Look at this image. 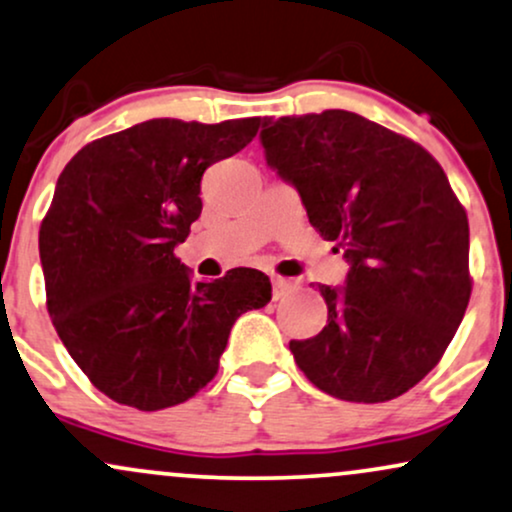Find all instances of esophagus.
<instances>
[{
	"label": "esophagus",
	"mask_w": 512,
	"mask_h": 512,
	"mask_svg": "<svg viewBox=\"0 0 512 512\" xmlns=\"http://www.w3.org/2000/svg\"><path fill=\"white\" fill-rule=\"evenodd\" d=\"M294 290H297V282L285 280V278H273V299H275V302H278V299L290 297Z\"/></svg>",
	"instance_id": "obj_1"
}]
</instances>
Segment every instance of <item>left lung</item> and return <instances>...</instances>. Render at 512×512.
<instances>
[{
	"label": "left lung",
	"instance_id": "8db88e82",
	"mask_svg": "<svg viewBox=\"0 0 512 512\" xmlns=\"http://www.w3.org/2000/svg\"><path fill=\"white\" fill-rule=\"evenodd\" d=\"M266 160L309 222L345 251V287L318 285L328 323L292 340L323 393L386 402L441 362L472 294L470 225L434 155L354 112L266 119Z\"/></svg>",
	"mask_w": 512,
	"mask_h": 512
}]
</instances>
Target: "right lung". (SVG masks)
I'll return each mask as SVG.
<instances>
[{"instance_id":"1","label":"right lung","mask_w":512,"mask_h":512,"mask_svg":"<svg viewBox=\"0 0 512 512\" xmlns=\"http://www.w3.org/2000/svg\"><path fill=\"white\" fill-rule=\"evenodd\" d=\"M261 117L150 119L83 146L40 225L47 311L100 393L143 412L194 398L218 374L230 330L270 302L254 268L194 282L174 246L201 215V177L239 153Z\"/></svg>"}]
</instances>
